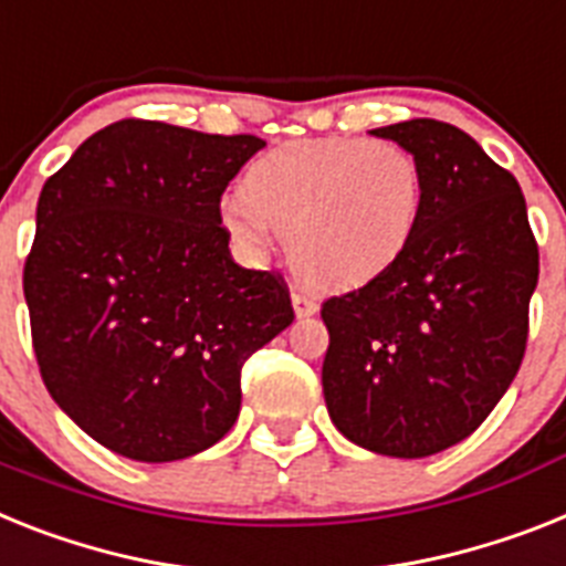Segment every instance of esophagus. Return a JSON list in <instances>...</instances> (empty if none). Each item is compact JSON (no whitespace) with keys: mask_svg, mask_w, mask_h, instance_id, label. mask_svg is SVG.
Wrapping results in <instances>:
<instances>
[{"mask_svg":"<svg viewBox=\"0 0 566 566\" xmlns=\"http://www.w3.org/2000/svg\"><path fill=\"white\" fill-rule=\"evenodd\" d=\"M293 311H296L298 319H307V316H313V313L319 311V305H316V298H313V296L296 291V293H293Z\"/></svg>","mask_w":566,"mask_h":566,"instance_id":"1","label":"esophagus"}]
</instances>
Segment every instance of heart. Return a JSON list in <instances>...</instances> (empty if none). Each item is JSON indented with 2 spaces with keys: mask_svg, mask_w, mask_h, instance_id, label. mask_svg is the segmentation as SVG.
Listing matches in <instances>:
<instances>
[{
  "mask_svg": "<svg viewBox=\"0 0 566 566\" xmlns=\"http://www.w3.org/2000/svg\"><path fill=\"white\" fill-rule=\"evenodd\" d=\"M422 210L420 164L406 146L307 137L275 146L218 203L244 259L264 261L287 232L293 268L325 291H354L402 259Z\"/></svg>",
  "mask_w": 566,
  "mask_h": 566,
  "instance_id": "1",
  "label": "heart"
}]
</instances>
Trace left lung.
I'll use <instances>...</instances> for the list:
<instances>
[{
  "label": "left lung",
  "instance_id": "left-lung-1",
  "mask_svg": "<svg viewBox=\"0 0 566 566\" xmlns=\"http://www.w3.org/2000/svg\"><path fill=\"white\" fill-rule=\"evenodd\" d=\"M371 135L415 155L422 210L388 273L322 305V391L350 443L429 458L467 440L512 386L538 244L517 180L467 132L417 117Z\"/></svg>",
  "mask_w": 566,
  "mask_h": 566
}]
</instances>
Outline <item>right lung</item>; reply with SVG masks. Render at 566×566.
<instances>
[{"instance_id":"1","label":"right lung","mask_w":566,"mask_h":566,"mask_svg":"<svg viewBox=\"0 0 566 566\" xmlns=\"http://www.w3.org/2000/svg\"><path fill=\"white\" fill-rule=\"evenodd\" d=\"M261 146L120 120L42 187L22 275L33 354L56 406L123 458L216 446L239 420L244 363L293 322L282 275L239 268L218 221Z\"/></svg>"}]
</instances>
